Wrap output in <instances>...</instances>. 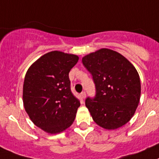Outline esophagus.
<instances>
[{
	"mask_svg": "<svg viewBox=\"0 0 159 159\" xmlns=\"http://www.w3.org/2000/svg\"><path fill=\"white\" fill-rule=\"evenodd\" d=\"M85 97H86V93H85V92H82V93H81V98H82L83 100L84 99Z\"/></svg>",
	"mask_w": 159,
	"mask_h": 159,
	"instance_id": "obj_1",
	"label": "esophagus"
}]
</instances>
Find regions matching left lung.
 I'll use <instances>...</instances> for the list:
<instances>
[{"instance_id":"obj_1","label":"left lung","mask_w":159,"mask_h":159,"mask_svg":"<svg viewBox=\"0 0 159 159\" xmlns=\"http://www.w3.org/2000/svg\"><path fill=\"white\" fill-rule=\"evenodd\" d=\"M82 62L95 83V98L85 101L93 121L107 130L125 125L141 98L140 76L134 66L119 53L105 48L84 56Z\"/></svg>"}]
</instances>
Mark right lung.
Returning <instances> with one entry per match:
<instances>
[{
  "label": "right lung",
  "instance_id": "add662e5",
  "mask_svg": "<svg viewBox=\"0 0 159 159\" xmlns=\"http://www.w3.org/2000/svg\"><path fill=\"white\" fill-rule=\"evenodd\" d=\"M77 55L52 51L38 58L24 78L23 102L34 124L48 134L70 127L80 102L70 91L69 72Z\"/></svg>",
  "mask_w": 159,
  "mask_h": 159
}]
</instances>
